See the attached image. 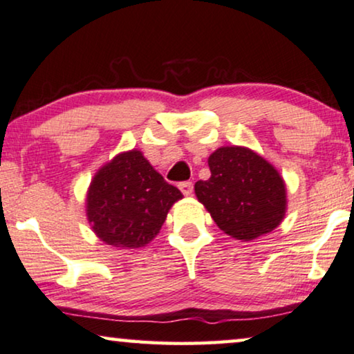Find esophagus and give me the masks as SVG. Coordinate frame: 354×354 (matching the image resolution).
Returning <instances> with one entry per match:
<instances>
[{
    "label": "esophagus",
    "mask_w": 354,
    "mask_h": 354,
    "mask_svg": "<svg viewBox=\"0 0 354 354\" xmlns=\"http://www.w3.org/2000/svg\"><path fill=\"white\" fill-rule=\"evenodd\" d=\"M179 189H181V192L184 194V196H191L194 186L191 181H184V183H179Z\"/></svg>",
    "instance_id": "34e87169"
}]
</instances>
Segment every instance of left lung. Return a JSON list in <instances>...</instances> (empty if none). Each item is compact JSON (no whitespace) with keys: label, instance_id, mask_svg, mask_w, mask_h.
Wrapping results in <instances>:
<instances>
[{"label":"left lung","instance_id":"8db88e82","mask_svg":"<svg viewBox=\"0 0 354 354\" xmlns=\"http://www.w3.org/2000/svg\"><path fill=\"white\" fill-rule=\"evenodd\" d=\"M208 167L212 176L194 189L221 231L247 242L281 225L286 183L270 162L252 149L226 146L208 157Z\"/></svg>","mask_w":354,"mask_h":354}]
</instances>
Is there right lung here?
<instances>
[{
  "instance_id": "1",
  "label": "right lung",
  "mask_w": 354,
  "mask_h": 354,
  "mask_svg": "<svg viewBox=\"0 0 354 354\" xmlns=\"http://www.w3.org/2000/svg\"><path fill=\"white\" fill-rule=\"evenodd\" d=\"M183 198L144 158L141 151L122 152L89 184L86 216L107 245L139 248L157 236L173 203Z\"/></svg>"
}]
</instances>
